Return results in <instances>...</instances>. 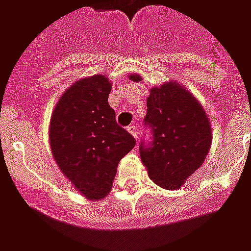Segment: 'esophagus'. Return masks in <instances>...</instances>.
I'll return each instance as SVG.
<instances>
[{"label": "esophagus", "mask_w": 251, "mask_h": 251, "mask_svg": "<svg viewBox=\"0 0 251 251\" xmlns=\"http://www.w3.org/2000/svg\"><path fill=\"white\" fill-rule=\"evenodd\" d=\"M127 131H129V133H130L131 136L134 137L136 140H138V136H140V134H138V129H137L136 125L127 126Z\"/></svg>", "instance_id": "esophagus-1"}]
</instances>
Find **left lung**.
Returning <instances> with one entry per match:
<instances>
[{
    "instance_id": "8db88e82",
    "label": "left lung",
    "mask_w": 251,
    "mask_h": 251,
    "mask_svg": "<svg viewBox=\"0 0 251 251\" xmlns=\"http://www.w3.org/2000/svg\"><path fill=\"white\" fill-rule=\"evenodd\" d=\"M129 77L133 82L141 80L137 74ZM147 106L144 122L152 138L149 144H140L142 163L156 184L177 189L210 151V121L198 99L176 82L153 87Z\"/></svg>"
}]
</instances>
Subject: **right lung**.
I'll list each match as a JSON object with an SVG mask.
<instances>
[{"label": "right lung", "instance_id": "add662e5", "mask_svg": "<svg viewBox=\"0 0 251 251\" xmlns=\"http://www.w3.org/2000/svg\"><path fill=\"white\" fill-rule=\"evenodd\" d=\"M111 83L102 75L84 77L67 88L50 124L52 154L64 176L90 200L109 194L121 158L136 145L110 107Z\"/></svg>", "mask_w": 251, "mask_h": 251}]
</instances>
